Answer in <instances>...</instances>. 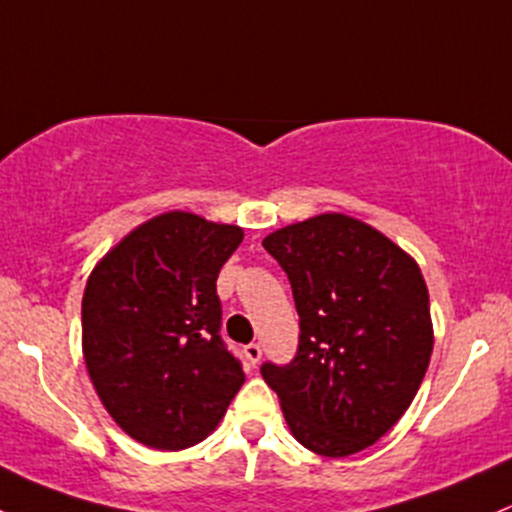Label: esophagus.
Here are the masks:
<instances>
[{"mask_svg":"<svg viewBox=\"0 0 512 512\" xmlns=\"http://www.w3.org/2000/svg\"><path fill=\"white\" fill-rule=\"evenodd\" d=\"M243 352H245L247 364H252V367H255V364L262 359V347L255 345V342H252V345H245Z\"/></svg>","mask_w":512,"mask_h":512,"instance_id":"esophagus-1","label":"esophagus"}]
</instances>
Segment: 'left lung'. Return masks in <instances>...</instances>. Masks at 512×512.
Here are the masks:
<instances>
[{
    "mask_svg": "<svg viewBox=\"0 0 512 512\" xmlns=\"http://www.w3.org/2000/svg\"><path fill=\"white\" fill-rule=\"evenodd\" d=\"M299 311V350L265 362L291 435L323 457L374 445L408 411L432 355L430 296L418 262L384 233L320 213L262 240Z\"/></svg>",
    "mask_w": 512,
    "mask_h": 512,
    "instance_id": "8db88e82",
    "label": "left lung"
}]
</instances>
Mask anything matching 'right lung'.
Listing matches in <instances>:
<instances>
[{"instance_id":"add662e5","label":"right lung","mask_w":512,"mask_h":512,"mask_svg":"<svg viewBox=\"0 0 512 512\" xmlns=\"http://www.w3.org/2000/svg\"><path fill=\"white\" fill-rule=\"evenodd\" d=\"M243 228L170 211L111 247L82 296V352L97 396L140 445L209 437L243 386L221 340L216 279Z\"/></svg>"}]
</instances>
